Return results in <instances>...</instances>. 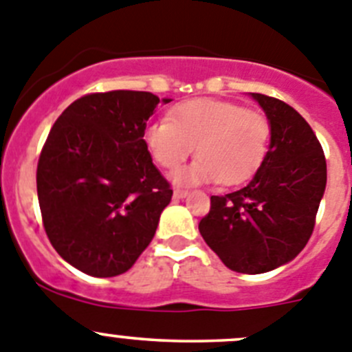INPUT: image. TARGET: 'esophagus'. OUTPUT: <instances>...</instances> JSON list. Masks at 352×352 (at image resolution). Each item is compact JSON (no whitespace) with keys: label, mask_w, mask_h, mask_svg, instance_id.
Returning <instances> with one entry per match:
<instances>
[{"label":"esophagus","mask_w":352,"mask_h":352,"mask_svg":"<svg viewBox=\"0 0 352 352\" xmlns=\"http://www.w3.org/2000/svg\"><path fill=\"white\" fill-rule=\"evenodd\" d=\"M186 196H188V191H186V189H180V188L173 189V198L180 199V198H186Z\"/></svg>","instance_id":"1"}]
</instances>
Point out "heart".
<instances>
[{
  "label": "heart",
  "instance_id": "heart-1",
  "mask_svg": "<svg viewBox=\"0 0 352 352\" xmlns=\"http://www.w3.org/2000/svg\"><path fill=\"white\" fill-rule=\"evenodd\" d=\"M272 126L265 116L233 101H184L170 119L151 122L144 144L161 168L173 172L196 145L198 160L175 175L177 182L235 186L256 175L270 151Z\"/></svg>",
  "mask_w": 352,
  "mask_h": 352
}]
</instances>
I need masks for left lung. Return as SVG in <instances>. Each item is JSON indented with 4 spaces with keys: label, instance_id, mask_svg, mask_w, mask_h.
Masks as SVG:
<instances>
[{
    "label": "left lung",
    "instance_id": "1",
    "mask_svg": "<svg viewBox=\"0 0 352 352\" xmlns=\"http://www.w3.org/2000/svg\"><path fill=\"white\" fill-rule=\"evenodd\" d=\"M272 126L270 151L245 188L212 196L198 230L230 270L265 274L300 254L326 188V160L309 122L277 98L251 93Z\"/></svg>",
    "mask_w": 352,
    "mask_h": 352
}]
</instances>
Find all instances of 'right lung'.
Masks as SVG:
<instances>
[{"label": "right lung", "instance_id": "add662e5", "mask_svg": "<svg viewBox=\"0 0 352 352\" xmlns=\"http://www.w3.org/2000/svg\"><path fill=\"white\" fill-rule=\"evenodd\" d=\"M157 103L145 91L87 94L59 116L47 137L36 168L43 228L58 254L84 274L128 272L172 199L144 144Z\"/></svg>", "mask_w": 352, "mask_h": 352}]
</instances>
